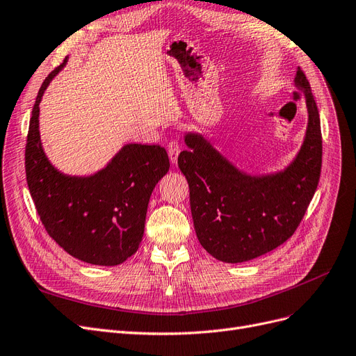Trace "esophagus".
I'll use <instances>...</instances> for the list:
<instances>
[{
    "mask_svg": "<svg viewBox=\"0 0 356 356\" xmlns=\"http://www.w3.org/2000/svg\"><path fill=\"white\" fill-rule=\"evenodd\" d=\"M167 152L170 156V161L176 164L177 163V156L180 154V145L177 140H170L167 145Z\"/></svg>",
    "mask_w": 356,
    "mask_h": 356,
    "instance_id": "esophagus-1",
    "label": "esophagus"
}]
</instances>
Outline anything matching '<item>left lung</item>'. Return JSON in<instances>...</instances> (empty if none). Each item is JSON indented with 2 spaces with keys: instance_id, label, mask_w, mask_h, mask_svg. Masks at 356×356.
Listing matches in <instances>:
<instances>
[{
  "instance_id": "8db88e82",
  "label": "left lung",
  "mask_w": 356,
  "mask_h": 356,
  "mask_svg": "<svg viewBox=\"0 0 356 356\" xmlns=\"http://www.w3.org/2000/svg\"><path fill=\"white\" fill-rule=\"evenodd\" d=\"M295 86L305 95L308 127L295 160L283 171L251 176L236 168L200 134H186L177 164L189 183L200 243L222 262H245L284 243L298 229L317 191L323 139L317 104L305 73Z\"/></svg>"
}]
</instances>
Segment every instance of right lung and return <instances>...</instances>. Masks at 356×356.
Wrapping results in <instances>:
<instances>
[{"mask_svg":"<svg viewBox=\"0 0 356 356\" xmlns=\"http://www.w3.org/2000/svg\"><path fill=\"white\" fill-rule=\"evenodd\" d=\"M65 61L38 92L26 140V180L47 233L65 252L88 264L118 266L138 251L151 193L168 171V155L160 145L127 143L88 177L67 176L52 165L39 135V102Z\"/></svg>","mask_w":356,"mask_h":356,"instance_id":"add662e5","label":"right lung"}]
</instances>
